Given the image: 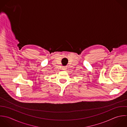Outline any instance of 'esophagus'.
I'll list each match as a JSON object with an SVG mask.
<instances>
[{
	"label": "esophagus",
	"mask_w": 127,
	"mask_h": 127,
	"mask_svg": "<svg viewBox=\"0 0 127 127\" xmlns=\"http://www.w3.org/2000/svg\"><path fill=\"white\" fill-rule=\"evenodd\" d=\"M63 70H65V69H66V67H63Z\"/></svg>",
	"instance_id": "esophagus-1"
}]
</instances>
